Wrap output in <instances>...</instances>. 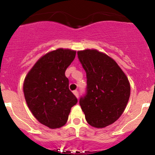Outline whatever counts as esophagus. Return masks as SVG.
<instances>
[{
	"label": "esophagus",
	"mask_w": 155,
	"mask_h": 155,
	"mask_svg": "<svg viewBox=\"0 0 155 155\" xmlns=\"http://www.w3.org/2000/svg\"><path fill=\"white\" fill-rule=\"evenodd\" d=\"M73 92H74V94L75 96H76L77 98H78V97H79V92H78V91H77V90H75V91H74Z\"/></svg>",
	"instance_id": "obj_1"
}]
</instances>
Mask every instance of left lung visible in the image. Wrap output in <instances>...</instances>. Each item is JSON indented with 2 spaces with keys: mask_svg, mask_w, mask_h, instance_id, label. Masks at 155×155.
Listing matches in <instances>:
<instances>
[{
  "mask_svg": "<svg viewBox=\"0 0 155 155\" xmlns=\"http://www.w3.org/2000/svg\"><path fill=\"white\" fill-rule=\"evenodd\" d=\"M86 72L87 87L79 104L87 124L103 128L118 120L129 101L128 78L116 61L96 50L78 52Z\"/></svg>",
  "mask_w": 155,
  "mask_h": 155,
  "instance_id": "8db88e82",
  "label": "left lung"
}]
</instances>
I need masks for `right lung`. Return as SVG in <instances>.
I'll return each instance as SVG.
<instances>
[{
  "label": "right lung",
  "mask_w": 155,
  "mask_h": 155,
  "mask_svg": "<svg viewBox=\"0 0 155 155\" xmlns=\"http://www.w3.org/2000/svg\"><path fill=\"white\" fill-rule=\"evenodd\" d=\"M76 51L58 49L41 57L25 79V98L36 120L51 129L67 123L71 107L78 102L69 89L65 71Z\"/></svg>",
  "instance_id": "obj_1"
}]
</instances>
